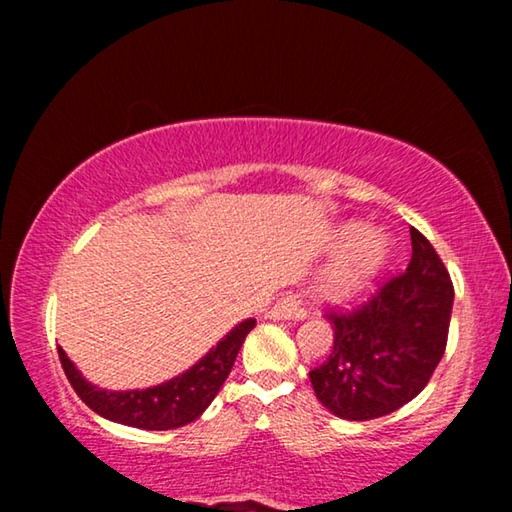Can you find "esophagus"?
I'll list each match as a JSON object with an SVG mask.
<instances>
[{"mask_svg": "<svg viewBox=\"0 0 512 512\" xmlns=\"http://www.w3.org/2000/svg\"><path fill=\"white\" fill-rule=\"evenodd\" d=\"M305 316H307L305 307L300 305V300L291 298V296L284 300H277L266 314V318H271V320H302Z\"/></svg>", "mask_w": 512, "mask_h": 512, "instance_id": "1", "label": "esophagus"}]
</instances>
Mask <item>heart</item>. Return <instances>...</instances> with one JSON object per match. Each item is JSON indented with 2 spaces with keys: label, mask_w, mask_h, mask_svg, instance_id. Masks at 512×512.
Here are the masks:
<instances>
[{
  "label": "heart",
  "mask_w": 512,
  "mask_h": 512,
  "mask_svg": "<svg viewBox=\"0 0 512 512\" xmlns=\"http://www.w3.org/2000/svg\"><path fill=\"white\" fill-rule=\"evenodd\" d=\"M393 241L384 230H366L361 223H345L336 230L334 250L339 259L316 284V296L325 302L357 298L384 268Z\"/></svg>",
  "instance_id": "b5f03b06"
}]
</instances>
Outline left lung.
Masks as SVG:
<instances>
[{"instance_id":"1","label":"left lung","mask_w":512,"mask_h":512,"mask_svg":"<svg viewBox=\"0 0 512 512\" xmlns=\"http://www.w3.org/2000/svg\"><path fill=\"white\" fill-rule=\"evenodd\" d=\"M406 271L352 311H327L334 348L309 372L325 409L343 420H375L429 384L447 348L454 287L429 239L411 228Z\"/></svg>"}]
</instances>
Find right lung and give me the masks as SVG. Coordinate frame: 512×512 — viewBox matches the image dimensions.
Instances as JSON below:
<instances>
[{"label": "right lung", "instance_id": "1", "mask_svg": "<svg viewBox=\"0 0 512 512\" xmlns=\"http://www.w3.org/2000/svg\"><path fill=\"white\" fill-rule=\"evenodd\" d=\"M253 327L255 318L235 325L183 375L164 381V384L144 388V391H106V388L90 384L69 361L60 345L58 357L76 395L101 418L146 431H167L194 422L212 404Z\"/></svg>", "mask_w": 512, "mask_h": 512}]
</instances>
